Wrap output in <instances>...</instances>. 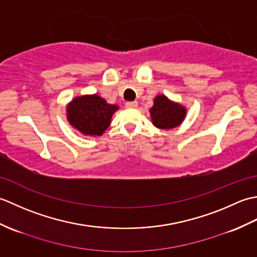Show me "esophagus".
<instances>
[{
	"instance_id": "1",
	"label": "esophagus",
	"mask_w": 257,
	"mask_h": 257,
	"mask_svg": "<svg viewBox=\"0 0 257 257\" xmlns=\"http://www.w3.org/2000/svg\"><path fill=\"white\" fill-rule=\"evenodd\" d=\"M125 108L128 109H133V108H137L138 107V102L137 101H127L125 102Z\"/></svg>"
}]
</instances>
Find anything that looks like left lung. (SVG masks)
I'll list each match as a JSON object with an SVG mask.
<instances>
[{"label":"left lung","mask_w":257,"mask_h":257,"mask_svg":"<svg viewBox=\"0 0 257 257\" xmlns=\"http://www.w3.org/2000/svg\"><path fill=\"white\" fill-rule=\"evenodd\" d=\"M187 109L180 103L173 102L165 95L155 98L154 106L150 109L151 120L157 128L172 129L183 121Z\"/></svg>","instance_id":"8db88e82"}]
</instances>
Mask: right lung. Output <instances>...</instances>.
I'll list each match as a JSON object with an SVG mask.
<instances>
[{
	"label": "right lung",
	"mask_w": 257,
	"mask_h": 257,
	"mask_svg": "<svg viewBox=\"0 0 257 257\" xmlns=\"http://www.w3.org/2000/svg\"><path fill=\"white\" fill-rule=\"evenodd\" d=\"M118 106L110 105L98 95L76 97L67 106L69 123L86 136H101L109 127Z\"/></svg>",
	"instance_id": "right-lung-1"
}]
</instances>
